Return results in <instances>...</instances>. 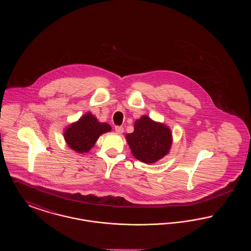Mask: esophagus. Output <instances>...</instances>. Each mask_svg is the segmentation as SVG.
<instances>
[{
  "mask_svg": "<svg viewBox=\"0 0 251 251\" xmlns=\"http://www.w3.org/2000/svg\"><path fill=\"white\" fill-rule=\"evenodd\" d=\"M115 131L118 134H121L124 131V128L122 126H116L115 127Z\"/></svg>",
  "mask_w": 251,
  "mask_h": 251,
  "instance_id": "1",
  "label": "esophagus"
}]
</instances>
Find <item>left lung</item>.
Instances as JSON below:
<instances>
[{
	"label": "left lung",
	"instance_id": "1",
	"mask_svg": "<svg viewBox=\"0 0 251 251\" xmlns=\"http://www.w3.org/2000/svg\"><path fill=\"white\" fill-rule=\"evenodd\" d=\"M131 153L137 160L153 164L169 152L172 133L164 123L142 116L134 122V131L126 134Z\"/></svg>",
	"mask_w": 251,
	"mask_h": 251
}]
</instances>
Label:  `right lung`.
<instances>
[{"label": "right lung", "instance_id": "1", "mask_svg": "<svg viewBox=\"0 0 251 251\" xmlns=\"http://www.w3.org/2000/svg\"><path fill=\"white\" fill-rule=\"evenodd\" d=\"M110 131L109 124L99 122L91 113H86L78 121L66 128L64 138L72 150L78 153H84L94 147L100 135Z\"/></svg>", "mask_w": 251, "mask_h": 251}]
</instances>
